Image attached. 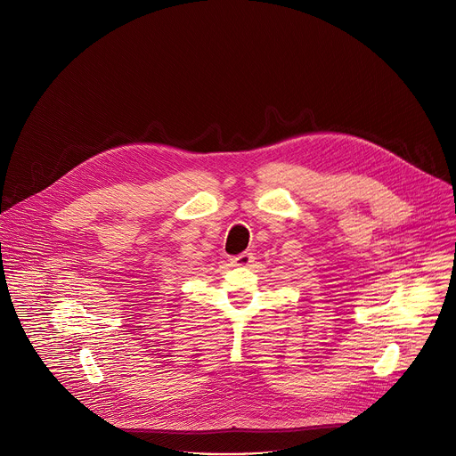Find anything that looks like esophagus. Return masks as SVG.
<instances>
[{
	"label": "esophagus",
	"mask_w": 456,
	"mask_h": 456,
	"mask_svg": "<svg viewBox=\"0 0 456 456\" xmlns=\"http://www.w3.org/2000/svg\"><path fill=\"white\" fill-rule=\"evenodd\" d=\"M231 262H232V265H236V267H248V265L254 262V254L248 252V250H245V252H241V254L231 257Z\"/></svg>",
	"instance_id": "obj_1"
}]
</instances>
